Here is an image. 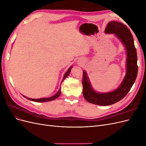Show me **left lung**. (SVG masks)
I'll use <instances>...</instances> for the list:
<instances>
[{"label": "left lung", "instance_id": "8db88e82", "mask_svg": "<svg viewBox=\"0 0 146 146\" xmlns=\"http://www.w3.org/2000/svg\"><path fill=\"white\" fill-rule=\"evenodd\" d=\"M105 33L114 34L121 41L126 50V74L121 85L117 89L108 92H98L92 87L85 70L83 71V94L89 103L102 106L115 104L127 94L135 83L138 74L137 53L133 36L126 25L117 21L108 23Z\"/></svg>", "mask_w": 146, "mask_h": 146}]
</instances>
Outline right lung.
<instances>
[{
  "label": "right lung",
  "instance_id": "add662e5",
  "mask_svg": "<svg viewBox=\"0 0 146 146\" xmlns=\"http://www.w3.org/2000/svg\"><path fill=\"white\" fill-rule=\"evenodd\" d=\"M72 68V66H70V67L68 69V70H67V72H66L64 74L63 80H62V81H61V83H62L64 79L69 76V74H70V70H71ZM60 94H61V88H60L59 90L58 91V92H57L55 95L52 96L51 97H49V98H39V99H31V98H27V97H25L24 96H23L24 97V98H25L26 99H29L30 100H32V101L36 102H49V101L54 100L57 99L60 96Z\"/></svg>",
  "mask_w": 146,
  "mask_h": 146
}]
</instances>
